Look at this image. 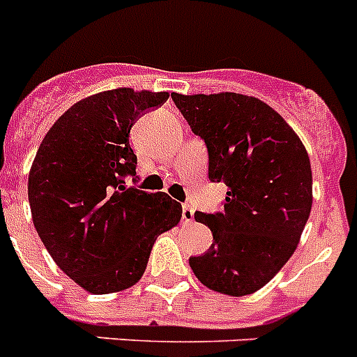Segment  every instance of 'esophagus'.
<instances>
[{
    "label": "esophagus",
    "mask_w": 357,
    "mask_h": 357,
    "mask_svg": "<svg viewBox=\"0 0 357 357\" xmlns=\"http://www.w3.org/2000/svg\"><path fill=\"white\" fill-rule=\"evenodd\" d=\"M193 209H191V206H188V204H184L182 206V222H193Z\"/></svg>",
    "instance_id": "1"
}]
</instances>
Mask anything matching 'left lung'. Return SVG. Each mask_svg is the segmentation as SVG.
Here are the masks:
<instances>
[{"label": "left lung", "mask_w": 357, "mask_h": 357, "mask_svg": "<svg viewBox=\"0 0 357 357\" xmlns=\"http://www.w3.org/2000/svg\"><path fill=\"white\" fill-rule=\"evenodd\" d=\"M209 155V181L227 185L224 211L195 213L211 248L191 257L208 289L245 296L261 289L296 251L312 208L305 146L278 112L257 97L222 91L172 93Z\"/></svg>", "instance_id": "8db88e82"}]
</instances>
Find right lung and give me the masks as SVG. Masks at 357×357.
Returning <instances> with one entry per match:
<instances>
[{
	"mask_svg": "<svg viewBox=\"0 0 357 357\" xmlns=\"http://www.w3.org/2000/svg\"><path fill=\"white\" fill-rule=\"evenodd\" d=\"M167 97L117 88L79 100L48 130L33 158V227L59 269L84 291L109 294L135 285L158 234L181 222L182 206L172 197L126 184L137 167L130 130Z\"/></svg>",
	"mask_w": 357,
	"mask_h": 357,
	"instance_id": "1",
	"label": "right lung"
}]
</instances>
